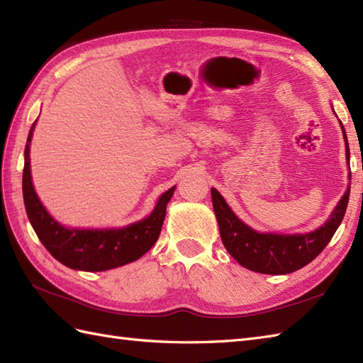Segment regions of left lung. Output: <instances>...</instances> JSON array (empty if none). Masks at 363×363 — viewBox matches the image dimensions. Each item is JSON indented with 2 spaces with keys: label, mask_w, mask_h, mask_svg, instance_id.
Here are the masks:
<instances>
[{
  "label": "left lung",
  "mask_w": 363,
  "mask_h": 363,
  "mask_svg": "<svg viewBox=\"0 0 363 363\" xmlns=\"http://www.w3.org/2000/svg\"><path fill=\"white\" fill-rule=\"evenodd\" d=\"M345 142L346 156L350 160V146L348 140H346V134ZM211 194L221 242L225 248L242 267L264 274H287L311 264L334 237L345 217L350 199L348 189L330 215V218L325 223V226L313 230V233L282 235L256 233L235 217V213L229 209V206L217 190L212 189Z\"/></svg>",
  "instance_id": "obj_1"
}]
</instances>
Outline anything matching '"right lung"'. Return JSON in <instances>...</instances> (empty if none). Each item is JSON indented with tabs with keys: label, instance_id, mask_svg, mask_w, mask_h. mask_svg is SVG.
<instances>
[{
	"label": "right lung",
	"instance_id": "obj_1",
	"mask_svg": "<svg viewBox=\"0 0 363 363\" xmlns=\"http://www.w3.org/2000/svg\"><path fill=\"white\" fill-rule=\"evenodd\" d=\"M29 130L25 148V168H23V199L28 218L37 237L54 259L60 264L82 272H106V269L126 265L140 259L146 251L157 242L162 225H164L167 204L173 196L174 187L167 190L159 198L156 209L148 218L123 229H68L59 225L45 211L37 198L30 179L29 143L33 137Z\"/></svg>",
	"mask_w": 363,
	"mask_h": 363
}]
</instances>
